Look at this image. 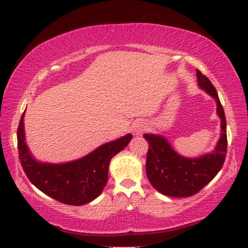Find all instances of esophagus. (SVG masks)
I'll return each instance as SVG.
<instances>
[{"label": "esophagus", "instance_id": "esophagus-1", "mask_svg": "<svg viewBox=\"0 0 248 248\" xmlns=\"http://www.w3.org/2000/svg\"><path fill=\"white\" fill-rule=\"evenodd\" d=\"M144 130H145V127H144V125H141V124H140V125H136V127L134 128V133H135L136 135H139V134H140L141 132H143Z\"/></svg>", "mask_w": 248, "mask_h": 248}]
</instances>
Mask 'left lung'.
Returning <instances> with one entry per match:
<instances>
[{"instance_id":"left-lung-1","label":"left lung","mask_w":248,"mask_h":248,"mask_svg":"<svg viewBox=\"0 0 248 248\" xmlns=\"http://www.w3.org/2000/svg\"><path fill=\"white\" fill-rule=\"evenodd\" d=\"M196 75L198 85L217 100L222 135L213 154L198 159H186L179 155L163 136L144 134L149 144L146 159L147 177L156 191L166 196L188 197L198 193L217 175L227 154V127L223 105L211 81L198 69Z\"/></svg>"}]
</instances>
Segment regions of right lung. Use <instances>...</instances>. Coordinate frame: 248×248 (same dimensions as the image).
Listing matches in <instances>:
<instances>
[{
    "label": "right lung",
    "instance_id": "1",
    "mask_svg": "<svg viewBox=\"0 0 248 248\" xmlns=\"http://www.w3.org/2000/svg\"><path fill=\"white\" fill-rule=\"evenodd\" d=\"M132 134L100 146L92 154L66 164H46L31 157L24 141L23 114L17 131L21 166L34 186L66 204L83 205L97 198L108 179L110 159L128 146Z\"/></svg>",
    "mask_w": 248,
    "mask_h": 248
}]
</instances>
